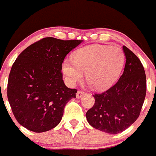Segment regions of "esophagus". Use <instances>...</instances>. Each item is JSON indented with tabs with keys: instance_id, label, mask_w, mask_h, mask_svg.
Listing matches in <instances>:
<instances>
[{
	"instance_id": "1",
	"label": "esophagus",
	"mask_w": 156,
	"mask_h": 156,
	"mask_svg": "<svg viewBox=\"0 0 156 156\" xmlns=\"http://www.w3.org/2000/svg\"><path fill=\"white\" fill-rule=\"evenodd\" d=\"M85 93L82 92V91H81V90H78V92H77V94H76V98H78V99H79V98H82V96L84 95Z\"/></svg>"
}]
</instances>
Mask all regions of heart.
Segmentation results:
<instances>
[{
    "label": "heart",
    "mask_w": 156,
    "mask_h": 156,
    "mask_svg": "<svg viewBox=\"0 0 156 156\" xmlns=\"http://www.w3.org/2000/svg\"><path fill=\"white\" fill-rule=\"evenodd\" d=\"M125 55L117 46H86L74 54V60L66 58L62 73L69 86H74L83 78L98 90L108 89L120 77L125 66Z\"/></svg>",
    "instance_id": "heart-1"
}]
</instances>
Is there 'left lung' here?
<instances>
[{"instance_id":"8db88e82","label":"left lung","mask_w":156,"mask_h":156,"mask_svg":"<svg viewBox=\"0 0 156 156\" xmlns=\"http://www.w3.org/2000/svg\"><path fill=\"white\" fill-rule=\"evenodd\" d=\"M126 62L122 75L114 86L94 95L95 103L86 113L93 128L117 134L136 120L146 96V75L140 60L123 46Z\"/></svg>"}]
</instances>
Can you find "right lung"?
I'll use <instances>...</instances> for the list:
<instances>
[{
	"mask_svg": "<svg viewBox=\"0 0 156 156\" xmlns=\"http://www.w3.org/2000/svg\"><path fill=\"white\" fill-rule=\"evenodd\" d=\"M82 42L47 37L20 54L12 66L7 88L8 100L20 125L43 133L59 124L66 103L77 93L64 84L62 63Z\"/></svg>",
	"mask_w": 156,
	"mask_h": 156,
	"instance_id": "right-lung-1",
	"label": "right lung"
}]
</instances>
